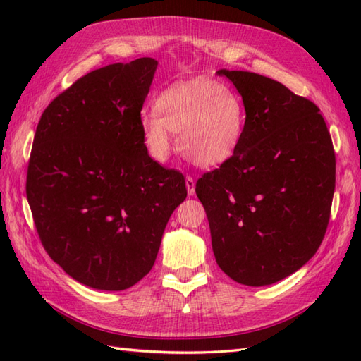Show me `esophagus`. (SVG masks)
Here are the masks:
<instances>
[{"instance_id":"obj_1","label":"esophagus","mask_w":361,"mask_h":361,"mask_svg":"<svg viewBox=\"0 0 361 361\" xmlns=\"http://www.w3.org/2000/svg\"><path fill=\"white\" fill-rule=\"evenodd\" d=\"M186 188H188L189 195L195 194V180L192 178V176H186Z\"/></svg>"}]
</instances>
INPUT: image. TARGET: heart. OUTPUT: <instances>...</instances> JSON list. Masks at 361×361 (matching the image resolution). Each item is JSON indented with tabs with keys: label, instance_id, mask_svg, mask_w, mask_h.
<instances>
[{
	"label": "heart",
	"instance_id": "1",
	"mask_svg": "<svg viewBox=\"0 0 361 361\" xmlns=\"http://www.w3.org/2000/svg\"><path fill=\"white\" fill-rule=\"evenodd\" d=\"M157 113L141 118L145 149L158 161L172 152L171 132L178 149L202 167L224 164L239 150L247 128V105L234 87L204 78L173 83L159 93Z\"/></svg>",
	"mask_w": 361,
	"mask_h": 361
}]
</instances>
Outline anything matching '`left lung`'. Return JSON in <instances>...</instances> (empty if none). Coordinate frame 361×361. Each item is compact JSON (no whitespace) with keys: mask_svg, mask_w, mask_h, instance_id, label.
Listing matches in <instances>:
<instances>
[{"mask_svg":"<svg viewBox=\"0 0 361 361\" xmlns=\"http://www.w3.org/2000/svg\"><path fill=\"white\" fill-rule=\"evenodd\" d=\"M247 105L239 150L195 185L219 267L235 282L270 286L319 248L331 219L335 152L319 109L248 71H217Z\"/></svg>","mask_w":361,"mask_h":361,"instance_id":"obj_1","label":"left lung"}]
</instances>
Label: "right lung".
<instances>
[{"label":"right lung","mask_w":361,"mask_h":361,"mask_svg":"<svg viewBox=\"0 0 361 361\" xmlns=\"http://www.w3.org/2000/svg\"><path fill=\"white\" fill-rule=\"evenodd\" d=\"M158 62L99 68L46 106L26 195L43 248L73 279L126 290L147 274L164 228L188 195L181 172L153 161L141 110Z\"/></svg>","instance_id":"right-lung-1"}]
</instances>
